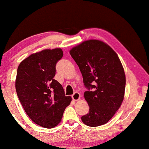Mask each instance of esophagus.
I'll list each match as a JSON object with an SVG mask.
<instances>
[{
  "label": "esophagus",
  "instance_id": "34e87169",
  "mask_svg": "<svg viewBox=\"0 0 149 149\" xmlns=\"http://www.w3.org/2000/svg\"><path fill=\"white\" fill-rule=\"evenodd\" d=\"M72 98L73 100L74 101H78L80 98H81V95L79 92H75L74 94L72 95Z\"/></svg>",
  "mask_w": 149,
  "mask_h": 149
}]
</instances>
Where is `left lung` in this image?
<instances>
[{
	"label": "left lung",
	"mask_w": 149,
	"mask_h": 149,
	"mask_svg": "<svg viewBox=\"0 0 149 149\" xmlns=\"http://www.w3.org/2000/svg\"><path fill=\"white\" fill-rule=\"evenodd\" d=\"M70 54L88 89L84 97L89 112L82 116V121L91 127L106 124L121 106L124 97L126 76L119 57L110 46L97 40L82 42Z\"/></svg>",
	"instance_id": "left-lung-1"
}]
</instances>
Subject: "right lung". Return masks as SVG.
<instances>
[{
	"label": "right lung",
	"instance_id": "obj_1",
	"mask_svg": "<svg viewBox=\"0 0 149 149\" xmlns=\"http://www.w3.org/2000/svg\"><path fill=\"white\" fill-rule=\"evenodd\" d=\"M60 48L32 54L17 68L15 88L25 111L38 126L52 128L61 121L72 100L61 84L54 79L56 64L62 58Z\"/></svg>",
	"mask_w": 149,
	"mask_h": 149
}]
</instances>
